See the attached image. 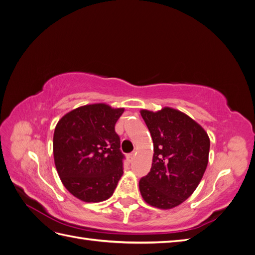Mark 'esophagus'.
<instances>
[{
	"label": "esophagus",
	"instance_id": "1",
	"mask_svg": "<svg viewBox=\"0 0 255 255\" xmlns=\"http://www.w3.org/2000/svg\"><path fill=\"white\" fill-rule=\"evenodd\" d=\"M135 155H136L135 153H129L128 155V161H133V160H134V158H135Z\"/></svg>",
	"mask_w": 255,
	"mask_h": 255
}]
</instances>
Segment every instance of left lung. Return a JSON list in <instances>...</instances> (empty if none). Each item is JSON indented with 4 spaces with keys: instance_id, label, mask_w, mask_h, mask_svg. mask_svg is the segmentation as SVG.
I'll return each mask as SVG.
<instances>
[{
    "instance_id": "left-lung-1",
    "label": "left lung",
    "mask_w": 255,
    "mask_h": 255,
    "mask_svg": "<svg viewBox=\"0 0 255 255\" xmlns=\"http://www.w3.org/2000/svg\"><path fill=\"white\" fill-rule=\"evenodd\" d=\"M140 114L154 145L151 170L139 181L140 194L151 206L170 210L188 199L202 180L210 138L199 123L171 107Z\"/></svg>"
}]
</instances>
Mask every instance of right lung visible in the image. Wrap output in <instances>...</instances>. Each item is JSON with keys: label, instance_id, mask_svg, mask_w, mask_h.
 Here are the masks:
<instances>
[{"label": "right lung", "instance_id": "add662e5", "mask_svg": "<svg viewBox=\"0 0 255 255\" xmlns=\"http://www.w3.org/2000/svg\"><path fill=\"white\" fill-rule=\"evenodd\" d=\"M125 109L104 103L78 107L56 125L53 154L67 190L84 202L111 198L123 174V155L115 125Z\"/></svg>", "mask_w": 255, "mask_h": 255}]
</instances>
